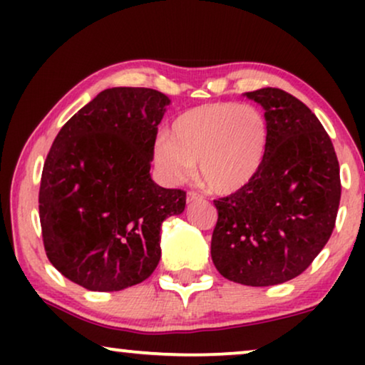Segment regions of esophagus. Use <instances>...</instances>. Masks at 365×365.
Returning <instances> with one entry per match:
<instances>
[{"instance_id":"obj_1","label":"esophagus","mask_w":365,"mask_h":365,"mask_svg":"<svg viewBox=\"0 0 365 365\" xmlns=\"http://www.w3.org/2000/svg\"><path fill=\"white\" fill-rule=\"evenodd\" d=\"M186 201L191 204V202H197V201H202V196L201 194L194 192V191H189L187 196H186Z\"/></svg>"}]
</instances>
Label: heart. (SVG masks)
Returning a JSON list of instances; mask_svg holds the SVG:
<instances>
[{
  "label": "heart",
  "instance_id": "obj_1",
  "mask_svg": "<svg viewBox=\"0 0 365 365\" xmlns=\"http://www.w3.org/2000/svg\"><path fill=\"white\" fill-rule=\"evenodd\" d=\"M266 119L251 104L209 103L179 114L171 136L154 144V163L168 181L192 176L214 194H232L257 176L266 156Z\"/></svg>",
  "mask_w": 365,
  "mask_h": 365
}]
</instances>
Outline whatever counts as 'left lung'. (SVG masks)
<instances>
[{"label": "left lung", "instance_id": "obj_1", "mask_svg": "<svg viewBox=\"0 0 365 365\" xmlns=\"http://www.w3.org/2000/svg\"><path fill=\"white\" fill-rule=\"evenodd\" d=\"M244 96L266 111V156L246 187L214 201L211 256L229 281L266 287L297 277L326 246L341 176L331 138L306 104L277 88Z\"/></svg>", "mask_w": 365, "mask_h": 365}]
</instances>
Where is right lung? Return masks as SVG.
<instances>
[{"mask_svg":"<svg viewBox=\"0 0 365 365\" xmlns=\"http://www.w3.org/2000/svg\"><path fill=\"white\" fill-rule=\"evenodd\" d=\"M171 99L149 88L104 89L61 128L44 161L39 221L49 262L89 291L146 281L161 224L186 192L151 179L158 124Z\"/></svg>","mask_w":365,"mask_h":365,"instance_id":"right-lung-1","label":"right lung"}]
</instances>
